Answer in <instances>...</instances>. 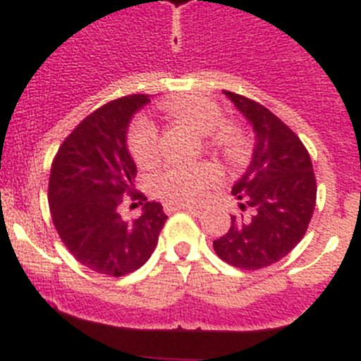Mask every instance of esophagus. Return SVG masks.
Here are the masks:
<instances>
[{
	"instance_id": "34e87169",
	"label": "esophagus",
	"mask_w": 361,
	"mask_h": 361,
	"mask_svg": "<svg viewBox=\"0 0 361 361\" xmlns=\"http://www.w3.org/2000/svg\"><path fill=\"white\" fill-rule=\"evenodd\" d=\"M164 212L166 213H173V212L199 213V208H195V206H190V204H166Z\"/></svg>"
}]
</instances>
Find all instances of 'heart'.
Segmentation results:
<instances>
[{
    "label": "heart",
    "mask_w": 361,
    "mask_h": 361,
    "mask_svg": "<svg viewBox=\"0 0 361 361\" xmlns=\"http://www.w3.org/2000/svg\"><path fill=\"white\" fill-rule=\"evenodd\" d=\"M162 110L184 121L200 133H209L212 146L220 157L237 162L247 152V133L238 123L222 121V108L204 95H184L166 101ZM128 148L139 166H149L161 155L159 130L148 117H137L128 130ZM220 173L213 164L173 166L153 178V191L170 204H197L219 183Z\"/></svg>",
    "instance_id": "b5f03b06"
}]
</instances>
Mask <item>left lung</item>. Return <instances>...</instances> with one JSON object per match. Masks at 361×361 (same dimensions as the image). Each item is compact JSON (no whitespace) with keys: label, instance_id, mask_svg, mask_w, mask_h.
<instances>
[{"label":"left lung","instance_id":"1","mask_svg":"<svg viewBox=\"0 0 361 361\" xmlns=\"http://www.w3.org/2000/svg\"><path fill=\"white\" fill-rule=\"evenodd\" d=\"M257 133L250 168L231 193L240 215H231L213 250L233 267L262 269L279 262L304 238L317 204V178L307 148L282 119L253 99L224 90Z\"/></svg>","mask_w":361,"mask_h":361}]
</instances>
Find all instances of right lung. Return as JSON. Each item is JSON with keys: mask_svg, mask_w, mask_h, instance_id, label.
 <instances>
[{"mask_svg": "<svg viewBox=\"0 0 361 361\" xmlns=\"http://www.w3.org/2000/svg\"><path fill=\"white\" fill-rule=\"evenodd\" d=\"M149 99H114L73 128L57 149L49 180L50 215L66 250L99 275L133 273L152 257L168 216L159 202L133 190L137 168L126 148L132 116ZM126 196L145 212L132 223L118 208Z\"/></svg>", "mask_w": 361, "mask_h": 361, "instance_id": "1", "label": "right lung"}]
</instances>
